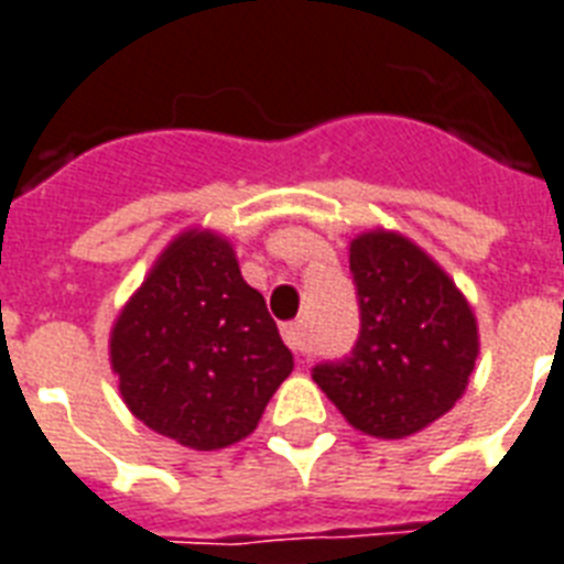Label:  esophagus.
<instances>
[{"label":"esophagus","mask_w":564,"mask_h":564,"mask_svg":"<svg viewBox=\"0 0 564 564\" xmlns=\"http://www.w3.org/2000/svg\"><path fill=\"white\" fill-rule=\"evenodd\" d=\"M283 341L295 350V354H310V341H306L304 322L283 324Z\"/></svg>","instance_id":"1"}]
</instances>
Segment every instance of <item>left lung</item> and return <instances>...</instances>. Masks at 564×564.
I'll return each instance as SVG.
<instances>
[{
  "instance_id": "left-lung-1",
  "label": "left lung",
  "mask_w": 564,
  "mask_h": 564,
  "mask_svg": "<svg viewBox=\"0 0 564 564\" xmlns=\"http://www.w3.org/2000/svg\"><path fill=\"white\" fill-rule=\"evenodd\" d=\"M359 338L313 379L345 420L400 441L446 414L478 359V324L455 281L409 237L365 231L350 242Z\"/></svg>"
}]
</instances>
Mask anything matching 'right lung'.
<instances>
[{
	"label": "right lung",
	"mask_w": 564,
	"mask_h": 564,
	"mask_svg": "<svg viewBox=\"0 0 564 564\" xmlns=\"http://www.w3.org/2000/svg\"><path fill=\"white\" fill-rule=\"evenodd\" d=\"M127 409L196 452L249 437L292 373L290 347L231 242L185 231L162 251L109 336Z\"/></svg>",
	"instance_id": "obj_1"
}]
</instances>
